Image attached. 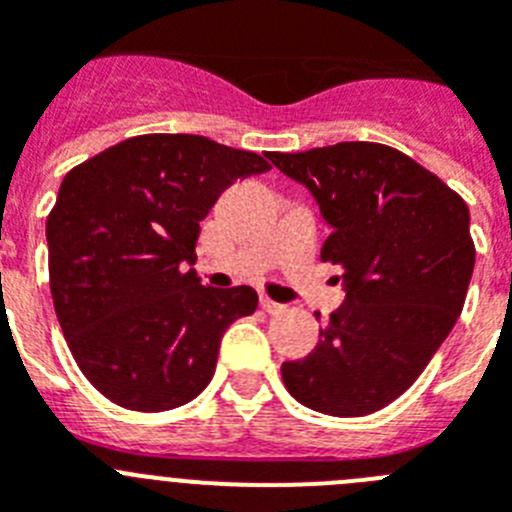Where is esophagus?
<instances>
[{
	"instance_id": "34e87169",
	"label": "esophagus",
	"mask_w": 512,
	"mask_h": 512,
	"mask_svg": "<svg viewBox=\"0 0 512 512\" xmlns=\"http://www.w3.org/2000/svg\"><path fill=\"white\" fill-rule=\"evenodd\" d=\"M261 307H264L269 315H279V312H284L282 302H274V300H269V297H261Z\"/></svg>"
}]
</instances>
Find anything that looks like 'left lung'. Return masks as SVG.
Masks as SVG:
<instances>
[{"label": "left lung", "instance_id": "8db88e82", "mask_svg": "<svg viewBox=\"0 0 512 512\" xmlns=\"http://www.w3.org/2000/svg\"><path fill=\"white\" fill-rule=\"evenodd\" d=\"M266 156L318 202L330 228L320 256L341 266L346 292L312 354L282 364L284 387L325 415L377 413L420 377L461 315L474 271L469 207L382 143Z\"/></svg>", "mask_w": 512, "mask_h": 512}]
</instances>
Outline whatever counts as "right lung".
<instances>
[{"label": "right lung", "mask_w": 512, "mask_h": 512, "mask_svg": "<svg viewBox=\"0 0 512 512\" xmlns=\"http://www.w3.org/2000/svg\"><path fill=\"white\" fill-rule=\"evenodd\" d=\"M269 171L205 135H138L63 176L45 223L58 323L84 377L120 408L161 413L200 395L251 287H202L200 223L217 197Z\"/></svg>", "instance_id": "obj_1"}]
</instances>
